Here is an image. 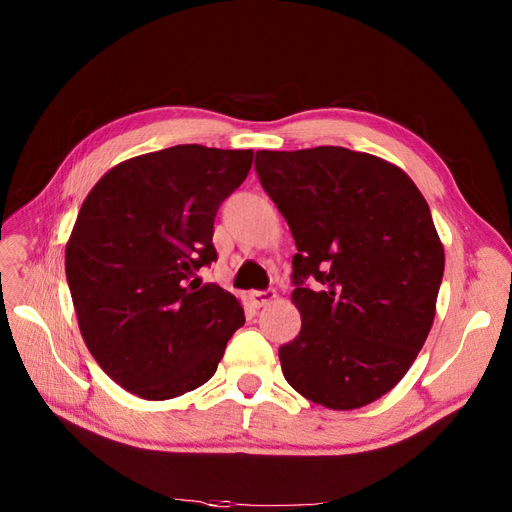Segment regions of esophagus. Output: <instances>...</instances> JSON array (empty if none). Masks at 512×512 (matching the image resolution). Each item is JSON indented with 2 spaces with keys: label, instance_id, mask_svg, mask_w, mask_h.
<instances>
[{
  "label": "esophagus",
  "instance_id": "obj_1",
  "mask_svg": "<svg viewBox=\"0 0 512 512\" xmlns=\"http://www.w3.org/2000/svg\"><path fill=\"white\" fill-rule=\"evenodd\" d=\"M249 299L255 307H263L267 303H272L276 299V292L274 290H251L249 292Z\"/></svg>",
  "mask_w": 512,
  "mask_h": 512
}]
</instances>
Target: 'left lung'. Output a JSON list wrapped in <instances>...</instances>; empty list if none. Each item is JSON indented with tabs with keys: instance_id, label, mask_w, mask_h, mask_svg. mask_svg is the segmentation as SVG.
<instances>
[{
	"instance_id": "obj_1",
	"label": "left lung",
	"mask_w": 512,
	"mask_h": 512,
	"mask_svg": "<svg viewBox=\"0 0 512 512\" xmlns=\"http://www.w3.org/2000/svg\"><path fill=\"white\" fill-rule=\"evenodd\" d=\"M263 191L297 242L301 332L280 346L286 382L334 411L369 405L409 371L432 330L444 247L415 182L344 147L257 151Z\"/></svg>"
}]
</instances>
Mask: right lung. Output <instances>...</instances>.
Instances as JSON below:
<instances>
[{"mask_svg": "<svg viewBox=\"0 0 512 512\" xmlns=\"http://www.w3.org/2000/svg\"><path fill=\"white\" fill-rule=\"evenodd\" d=\"M253 151L176 145L122 161L87 195L66 245L80 334L124 390L168 400L203 386L245 324L234 294L195 274Z\"/></svg>", "mask_w": 512, "mask_h": 512, "instance_id": "obj_1", "label": "right lung"}]
</instances>
